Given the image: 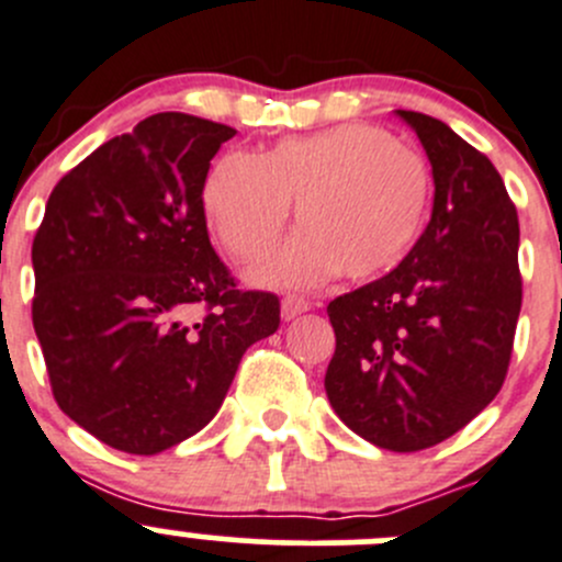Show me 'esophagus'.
<instances>
[{"mask_svg": "<svg viewBox=\"0 0 562 562\" xmlns=\"http://www.w3.org/2000/svg\"><path fill=\"white\" fill-rule=\"evenodd\" d=\"M308 308H311V303L305 297H297V294H286V297L281 300V319L289 322V319H294V316L305 314Z\"/></svg>", "mask_w": 562, "mask_h": 562, "instance_id": "1", "label": "esophagus"}]
</instances>
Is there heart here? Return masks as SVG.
Instances as JSON below:
<instances>
[{"label":"heart","mask_w":562,"mask_h":562,"mask_svg":"<svg viewBox=\"0 0 562 562\" xmlns=\"http://www.w3.org/2000/svg\"><path fill=\"white\" fill-rule=\"evenodd\" d=\"M292 240L251 270L265 286H316L391 273L418 243L431 204L424 155L363 122L283 138L257 158L226 153L204 180V218L240 262L262 257L292 213Z\"/></svg>","instance_id":"obj_1"}]
</instances>
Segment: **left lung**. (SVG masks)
<instances>
[{"instance_id": "1", "label": "left lung", "mask_w": 562, "mask_h": 562, "mask_svg": "<svg viewBox=\"0 0 562 562\" xmlns=\"http://www.w3.org/2000/svg\"><path fill=\"white\" fill-rule=\"evenodd\" d=\"M396 116L431 164V221L396 270L327 305L325 391L355 435L413 453L464 429L503 387L521 308L519 218L486 155L435 116Z\"/></svg>"}]
</instances>
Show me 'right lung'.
<instances>
[{"label":"right lung","mask_w":562,"mask_h":562,"mask_svg":"<svg viewBox=\"0 0 562 562\" xmlns=\"http://www.w3.org/2000/svg\"><path fill=\"white\" fill-rule=\"evenodd\" d=\"M235 127L164 111L57 182L32 243V322L54 398L116 451L153 457L213 420L279 297L240 292L207 237L210 160Z\"/></svg>","instance_id":"obj_1"}]
</instances>
